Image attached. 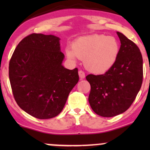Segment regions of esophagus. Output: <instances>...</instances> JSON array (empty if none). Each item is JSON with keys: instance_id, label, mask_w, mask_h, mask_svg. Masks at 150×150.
Wrapping results in <instances>:
<instances>
[{"instance_id": "esophagus-1", "label": "esophagus", "mask_w": 150, "mask_h": 150, "mask_svg": "<svg viewBox=\"0 0 150 150\" xmlns=\"http://www.w3.org/2000/svg\"><path fill=\"white\" fill-rule=\"evenodd\" d=\"M78 75H79V77L81 79H83L85 78V72L83 71L82 70H80L79 72H78Z\"/></svg>"}]
</instances>
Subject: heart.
<instances>
[{"label": "heart", "mask_w": 150, "mask_h": 150, "mask_svg": "<svg viewBox=\"0 0 150 150\" xmlns=\"http://www.w3.org/2000/svg\"><path fill=\"white\" fill-rule=\"evenodd\" d=\"M120 44L115 38L103 34L83 36L72 43V49L67 48L68 59L84 60V65L90 72L104 74L117 62L120 54Z\"/></svg>", "instance_id": "obj_1"}]
</instances>
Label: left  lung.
<instances>
[{
    "label": "left lung",
    "mask_w": 150,
    "mask_h": 150,
    "mask_svg": "<svg viewBox=\"0 0 150 150\" xmlns=\"http://www.w3.org/2000/svg\"><path fill=\"white\" fill-rule=\"evenodd\" d=\"M120 51L115 65L103 75L90 74L88 102L96 114L110 117L126 111L135 100L143 81V59L139 47L121 33Z\"/></svg>",
    "instance_id": "left-lung-1"
}]
</instances>
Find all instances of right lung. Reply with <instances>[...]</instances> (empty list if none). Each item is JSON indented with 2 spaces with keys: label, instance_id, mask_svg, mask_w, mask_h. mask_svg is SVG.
<instances>
[{
  "label": "right lung",
  "instance_id": "add662e5",
  "mask_svg": "<svg viewBox=\"0 0 150 150\" xmlns=\"http://www.w3.org/2000/svg\"><path fill=\"white\" fill-rule=\"evenodd\" d=\"M60 38L33 33L22 39L9 62L8 75L19 107L38 119L58 115L79 81L78 68L62 65Z\"/></svg>",
  "mask_w": 150,
  "mask_h": 150
}]
</instances>
